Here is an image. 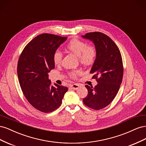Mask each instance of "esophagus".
<instances>
[{"instance_id":"obj_1","label":"esophagus","mask_w":146,"mask_h":146,"mask_svg":"<svg viewBox=\"0 0 146 146\" xmlns=\"http://www.w3.org/2000/svg\"><path fill=\"white\" fill-rule=\"evenodd\" d=\"M79 87H80V85H79L78 84H77V83L73 84V85H72L71 86H70V88H71L72 89H73L74 90H77Z\"/></svg>"}]
</instances>
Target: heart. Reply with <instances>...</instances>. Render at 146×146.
<instances>
[{
    "mask_svg": "<svg viewBox=\"0 0 146 146\" xmlns=\"http://www.w3.org/2000/svg\"><path fill=\"white\" fill-rule=\"evenodd\" d=\"M66 48L78 56L80 63L86 66L93 64L98 55V52L94 46L88 45L86 42L76 38L72 39L68 42L66 45ZM62 59V54L58 50H55L53 54V61L54 64L60 65ZM80 73V70H73L70 71L68 75L71 78L76 79Z\"/></svg>",
    "mask_w": 146,
    "mask_h": 146,
    "instance_id": "b5f03b06",
    "label": "heart"
}]
</instances>
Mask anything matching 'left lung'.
Masks as SVG:
<instances>
[{
  "label": "left lung",
  "mask_w": 146,
  "mask_h": 146,
  "mask_svg": "<svg viewBox=\"0 0 146 146\" xmlns=\"http://www.w3.org/2000/svg\"><path fill=\"white\" fill-rule=\"evenodd\" d=\"M83 38L94 42L98 52L97 58L91 68L98 85H85L88 95L83 102L89 108L99 110L108 106L117 95L122 83L123 68L118 47L107 35L95 32L87 33Z\"/></svg>",
  "instance_id": "left-lung-1"
}]
</instances>
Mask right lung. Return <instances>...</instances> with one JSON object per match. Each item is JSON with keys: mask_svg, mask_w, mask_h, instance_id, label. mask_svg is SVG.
<instances>
[{"mask_svg": "<svg viewBox=\"0 0 146 146\" xmlns=\"http://www.w3.org/2000/svg\"><path fill=\"white\" fill-rule=\"evenodd\" d=\"M67 37L42 33L33 38L22 52L17 63L19 82L26 99L43 113H50L62 103L68 88L52 85L48 73L55 68L53 54Z\"/></svg>", "mask_w": 146, "mask_h": 146, "instance_id": "obj_1", "label": "right lung"}]
</instances>
